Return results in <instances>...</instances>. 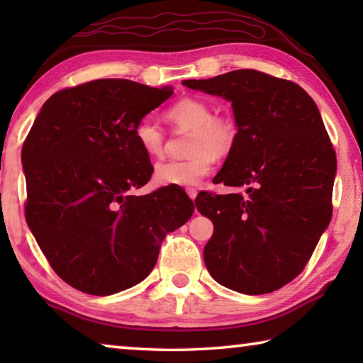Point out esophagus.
<instances>
[{
    "label": "esophagus",
    "mask_w": 363,
    "mask_h": 363,
    "mask_svg": "<svg viewBox=\"0 0 363 363\" xmlns=\"http://www.w3.org/2000/svg\"><path fill=\"white\" fill-rule=\"evenodd\" d=\"M187 195H189L190 199H192V200H195V196H196V190H195V189H187Z\"/></svg>",
    "instance_id": "34e87169"
}]
</instances>
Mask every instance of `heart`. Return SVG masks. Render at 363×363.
Returning <instances> with one entry per match:
<instances>
[{
	"label": "heart",
	"instance_id": "heart-1",
	"mask_svg": "<svg viewBox=\"0 0 363 363\" xmlns=\"http://www.w3.org/2000/svg\"><path fill=\"white\" fill-rule=\"evenodd\" d=\"M167 116L177 128L192 133L190 157L182 162L158 163L153 177L160 186H199L213 171L216 157H227L235 149L238 138L235 123L229 116L213 115L211 107L195 97L176 102L168 108ZM134 138L147 157L160 158L164 153V136L153 120H140Z\"/></svg>",
	"mask_w": 363,
	"mask_h": 363
}]
</instances>
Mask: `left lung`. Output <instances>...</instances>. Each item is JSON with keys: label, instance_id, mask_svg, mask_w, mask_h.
<instances>
[{"label": "left lung", "instance_id": "8db88e82", "mask_svg": "<svg viewBox=\"0 0 363 363\" xmlns=\"http://www.w3.org/2000/svg\"><path fill=\"white\" fill-rule=\"evenodd\" d=\"M182 84L232 102L238 133L213 182L240 192L195 200L214 225L208 272L238 293L279 290L303 272L331 220L336 153L320 112L296 83L257 70Z\"/></svg>", "mask_w": 363, "mask_h": 363}]
</instances>
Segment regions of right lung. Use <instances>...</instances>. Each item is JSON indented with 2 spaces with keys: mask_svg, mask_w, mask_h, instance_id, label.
<instances>
[{
  "mask_svg": "<svg viewBox=\"0 0 363 363\" xmlns=\"http://www.w3.org/2000/svg\"><path fill=\"white\" fill-rule=\"evenodd\" d=\"M173 94L106 78L62 89L41 107L22 147L26 219L43 255L77 290L108 296L138 285L194 201L179 187L134 195L153 173L134 130Z\"/></svg>",
  "mask_w": 363,
  "mask_h": 363,
  "instance_id": "obj_1",
  "label": "right lung"
}]
</instances>
